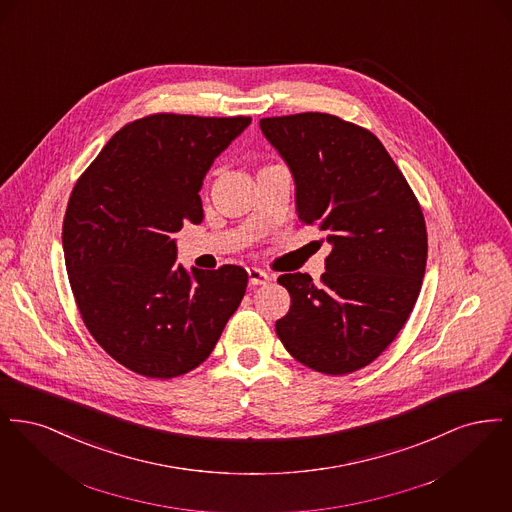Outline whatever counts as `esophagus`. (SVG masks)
Wrapping results in <instances>:
<instances>
[{
  "instance_id": "1",
  "label": "esophagus",
  "mask_w": 512,
  "mask_h": 512,
  "mask_svg": "<svg viewBox=\"0 0 512 512\" xmlns=\"http://www.w3.org/2000/svg\"><path fill=\"white\" fill-rule=\"evenodd\" d=\"M247 276H249V284L251 286H263V284H267L268 280H270V276L261 268H247Z\"/></svg>"
}]
</instances>
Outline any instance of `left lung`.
Segmentation results:
<instances>
[{"label": "left lung", "mask_w": 512, "mask_h": 512, "mask_svg": "<svg viewBox=\"0 0 512 512\" xmlns=\"http://www.w3.org/2000/svg\"><path fill=\"white\" fill-rule=\"evenodd\" d=\"M295 184V213L326 232L332 253L315 284L282 274L292 297L276 334L313 370L341 376L372 363L407 322L428 238L420 205L382 142L326 113L259 122Z\"/></svg>", "instance_id": "8db88e82"}]
</instances>
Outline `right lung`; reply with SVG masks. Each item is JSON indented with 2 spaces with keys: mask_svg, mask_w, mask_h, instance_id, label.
Masks as SVG:
<instances>
[{
  "mask_svg": "<svg viewBox=\"0 0 512 512\" xmlns=\"http://www.w3.org/2000/svg\"><path fill=\"white\" fill-rule=\"evenodd\" d=\"M249 124L169 113L130 122L74 186L63 222L74 299L90 334L132 372L194 370L244 297V268L188 270L174 234L203 220V178Z\"/></svg>",
  "mask_w": 512,
  "mask_h": 512,
  "instance_id": "right-lung-1",
  "label": "right lung"
}]
</instances>
